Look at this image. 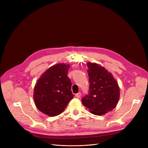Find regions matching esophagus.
<instances>
[{"label":"esophagus","instance_id":"1","mask_svg":"<svg viewBox=\"0 0 148 148\" xmlns=\"http://www.w3.org/2000/svg\"><path fill=\"white\" fill-rule=\"evenodd\" d=\"M81 93H80V92H78V93H77V94H76V95H75V96L76 97H77V98H79L80 97H81Z\"/></svg>","mask_w":148,"mask_h":148}]
</instances>
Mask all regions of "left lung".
I'll return each instance as SVG.
<instances>
[{"label":"left lung","instance_id":"8db88e82","mask_svg":"<svg viewBox=\"0 0 148 148\" xmlns=\"http://www.w3.org/2000/svg\"><path fill=\"white\" fill-rule=\"evenodd\" d=\"M89 92L82 98L91 113L102 115L112 110L120 98L118 83L110 72L96 63L88 62Z\"/></svg>","mask_w":148,"mask_h":148}]
</instances>
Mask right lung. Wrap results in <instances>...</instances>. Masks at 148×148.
I'll use <instances>...</instances> for the list:
<instances>
[{
	"label": "right lung",
	"mask_w": 148,
	"mask_h": 148,
	"mask_svg": "<svg viewBox=\"0 0 148 148\" xmlns=\"http://www.w3.org/2000/svg\"><path fill=\"white\" fill-rule=\"evenodd\" d=\"M70 66L65 64L53 65L38 79L33 99L38 109L43 114L50 117L60 114L73 98L71 80L67 76Z\"/></svg>",
	"instance_id": "obj_1"
}]
</instances>
